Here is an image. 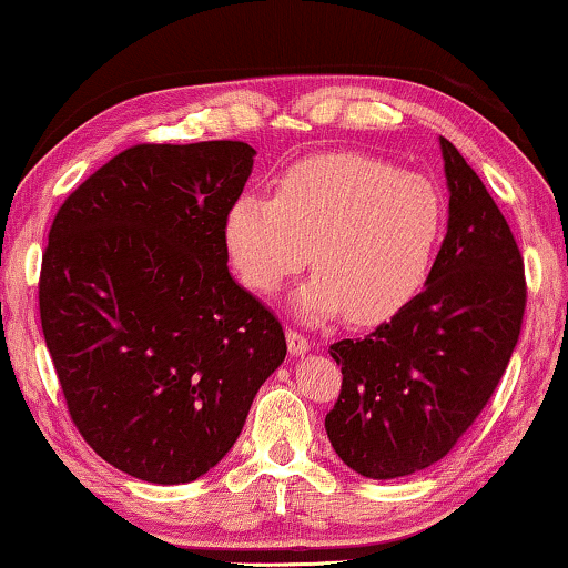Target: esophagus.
<instances>
[{"label":"esophagus","mask_w":568,"mask_h":568,"mask_svg":"<svg viewBox=\"0 0 568 568\" xmlns=\"http://www.w3.org/2000/svg\"><path fill=\"white\" fill-rule=\"evenodd\" d=\"M286 347H290V355L292 357H300V355H305L307 349H311V342H307L305 336L300 334V331H286Z\"/></svg>","instance_id":"esophagus-1"}]
</instances>
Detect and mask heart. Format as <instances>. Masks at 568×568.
Returning a JSON list of instances; mask_svg holds the SVG:
<instances>
[{
  "instance_id": "1",
  "label": "heart",
  "mask_w": 568,
  "mask_h": 568,
  "mask_svg": "<svg viewBox=\"0 0 568 568\" xmlns=\"http://www.w3.org/2000/svg\"><path fill=\"white\" fill-rule=\"evenodd\" d=\"M446 203L436 182L357 151L302 159L276 195L245 193L224 219V245L240 282L276 294L307 266L294 313L323 323L349 311L357 323L402 313L428 284Z\"/></svg>"
}]
</instances>
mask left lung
<instances>
[{
  "mask_svg": "<svg viewBox=\"0 0 568 568\" xmlns=\"http://www.w3.org/2000/svg\"><path fill=\"white\" fill-rule=\"evenodd\" d=\"M448 226L425 290L365 338L331 344L342 394L326 415L338 459L394 480L452 452L519 342L527 286L517 240L483 180L440 138Z\"/></svg>",
  "mask_w": 568,
  "mask_h": 568,
  "instance_id": "left-lung-1",
  "label": "left lung"
}]
</instances>
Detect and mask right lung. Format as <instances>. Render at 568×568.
Returning <instances> with one entry per match:
<instances>
[{
  "label": "right lung",
  "mask_w": 568,
  "mask_h": 568,
  "mask_svg": "<svg viewBox=\"0 0 568 568\" xmlns=\"http://www.w3.org/2000/svg\"><path fill=\"white\" fill-rule=\"evenodd\" d=\"M253 159L240 140L132 145L51 224L39 307L59 386L88 446L138 480L216 467L286 357L282 323L226 268Z\"/></svg>",
  "instance_id": "obj_1"
}]
</instances>
